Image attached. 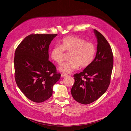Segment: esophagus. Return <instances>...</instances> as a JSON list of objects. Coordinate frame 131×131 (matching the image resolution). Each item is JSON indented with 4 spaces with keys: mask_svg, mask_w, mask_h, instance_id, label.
Returning a JSON list of instances; mask_svg holds the SVG:
<instances>
[{
    "mask_svg": "<svg viewBox=\"0 0 131 131\" xmlns=\"http://www.w3.org/2000/svg\"><path fill=\"white\" fill-rule=\"evenodd\" d=\"M67 75L66 74H64V73H62V74H61V77H65V76H66Z\"/></svg>",
    "mask_w": 131,
    "mask_h": 131,
    "instance_id": "34e87169",
    "label": "esophagus"
}]
</instances>
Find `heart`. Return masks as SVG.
<instances>
[{"mask_svg":"<svg viewBox=\"0 0 131 131\" xmlns=\"http://www.w3.org/2000/svg\"><path fill=\"white\" fill-rule=\"evenodd\" d=\"M60 46L56 45L51 50V59L59 64L64 60V50L72 52L71 61L63 63L59 67V70L65 74H70L79 68L89 66L93 62L96 54L94 43L78 36H68L60 41Z\"/></svg>","mask_w":131,"mask_h":131,"instance_id":"obj_1","label":"heart"}]
</instances>
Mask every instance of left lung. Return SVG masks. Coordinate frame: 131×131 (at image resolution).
Masks as SVG:
<instances>
[{"label":"left lung","mask_w":131,"mask_h":131,"mask_svg":"<svg viewBox=\"0 0 131 131\" xmlns=\"http://www.w3.org/2000/svg\"><path fill=\"white\" fill-rule=\"evenodd\" d=\"M94 32L97 40L96 56L83 72L74 75L75 83L71 90L74 99L83 104L95 101L105 93L113 67V55L108 41L97 30L94 29Z\"/></svg>","instance_id":"obj_1"}]
</instances>
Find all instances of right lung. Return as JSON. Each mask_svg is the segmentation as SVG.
I'll use <instances>...</instances> for the list:
<instances>
[{
    "mask_svg": "<svg viewBox=\"0 0 131 131\" xmlns=\"http://www.w3.org/2000/svg\"><path fill=\"white\" fill-rule=\"evenodd\" d=\"M57 34H31L17 47L14 58L15 81L28 99L41 103L49 99L59 81L55 65L49 60V46Z\"/></svg>",
    "mask_w": 131,
    "mask_h": 131,
    "instance_id": "obj_1",
    "label": "right lung"
}]
</instances>
